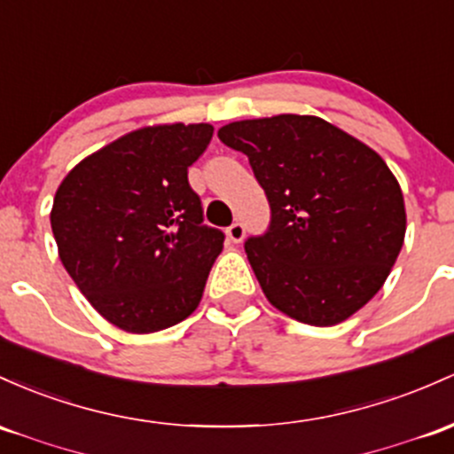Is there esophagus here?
<instances>
[{"label": "esophagus", "mask_w": 454, "mask_h": 454, "mask_svg": "<svg viewBox=\"0 0 454 454\" xmlns=\"http://www.w3.org/2000/svg\"><path fill=\"white\" fill-rule=\"evenodd\" d=\"M226 235H228V239H231L232 243H241L243 237H246V228H243V223L235 222V223H232V226L226 228Z\"/></svg>", "instance_id": "esophagus-1"}]
</instances>
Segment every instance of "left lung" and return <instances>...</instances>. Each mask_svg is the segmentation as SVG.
Listing matches in <instances>:
<instances>
[{
  "instance_id": "8db88e82",
  "label": "left lung",
  "mask_w": 454,
  "mask_h": 454,
  "mask_svg": "<svg viewBox=\"0 0 454 454\" xmlns=\"http://www.w3.org/2000/svg\"><path fill=\"white\" fill-rule=\"evenodd\" d=\"M217 136L247 154L271 207L269 231L246 241L269 303L315 327L356 315L405 241V200L386 161L318 116L252 118Z\"/></svg>"
}]
</instances>
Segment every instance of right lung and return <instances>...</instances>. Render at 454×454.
<instances>
[{"instance_id": "obj_1", "label": "right lung", "mask_w": 454, "mask_h": 454, "mask_svg": "<svg viewBox=\"0 0 454 454\" xmlns=\"http://www.w3.org/2000/svg\"><path fill=\"white\" fill-rule=\"evenodd\" d=\"M213 127L153 124L88 154L59 183V261L94 310L131 333L176 325L198 308L223 235L202 226L187 168Z\"/></svg>"}]
</instances>
